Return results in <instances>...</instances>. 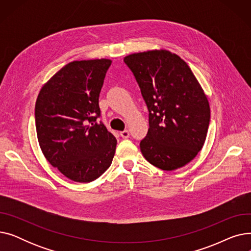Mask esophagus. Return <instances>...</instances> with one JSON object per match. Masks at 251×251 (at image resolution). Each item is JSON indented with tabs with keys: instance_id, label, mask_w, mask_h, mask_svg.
I'll list each match as a JSON object with an SVG mask.
<instances>
[{
	"instance_id": "obj_1",
	"label": "esophagus",
	"mask_w": 251,
	"mask_h": 251,
	"mask_svg": "<svg viewBox=\"0 0 251 251\" xmlns=\"http://www.w3.org/2000/svg\"><path fill=\"white\" fill-rule=\"evenodd\" d=\"M120 135H121V137L122 138H128L129 137V135H130V133H129V131L128 130H124V131H121L120 132Z\"/></svg>"
}]
</instances>
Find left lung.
<instances>
[{
	"mask_svg": "<svg viewBox=\"0 0 251 251\" xmlns=\"http://www.w3.org/2000/svg\"><path fill=\"white\" fill-rule=\"evenodd\" d=\"M149 109L150 128L140 141L146 160L164 171L191 162L202 149L209 125L206 96L185 61L166 50L124 58Z\"/></svg>",
	"mask_w": 251,
	"mask_h": 251,
	"instance_id": "8db88e82",
	"label": "left lung"
}]
</instances>
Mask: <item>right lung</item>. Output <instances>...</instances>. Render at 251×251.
Here are the masks:
<instances>
[{
  "label": "right lung",
  "mask_w": 251,
  "mask_h": 251,
  "mask_svg": "<svg viewBox=\"0 0 251 251\" xmlns=\"http://www.w3.org/2000/svg\"><path fill=\"white\" fill-rule=\"evenodd\" d=\"M112 61H73L42 87L35 102L39 147L48 162L72 181L88 183L112 164L117 139L97 119L100 92Z\"/></svg>",
  "instance_id": "right-lung-1"
}]
</instances>
